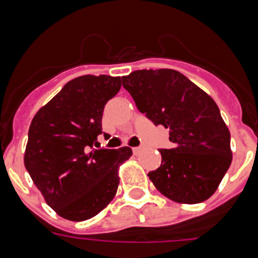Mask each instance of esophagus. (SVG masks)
<instances>
[{"label": "esophagus", "mask_w": 258, "mask_h": 258, "mask_svg": "<svg viewBox=\"0 0 258 258\" xmlns=\"http://www.w3.org/2000/svg\"><path fill=\"white\" fill-rule=\"evenodd\" d=\"M141 151H142V147H134V149H133V152H134V154H136V155L140 154Z\"/></svg>", "instance_id": "obj_1"}]
</instances>
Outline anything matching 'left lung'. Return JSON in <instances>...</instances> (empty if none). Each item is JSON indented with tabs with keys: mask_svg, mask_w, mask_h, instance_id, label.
I'll return each mask as SVG.
<instances>
[{
	"mask_svg": "<svg viewBox=\"0 0 258 258\" xmlns=\"http://www.w3.org/2000/svg\"><path fill=\"white\" fill-rule=\"evenodd\" d=\"M137 108L169 129L173 149L159 150L161 165L149 173L164 197L198 204L216 192L232 160L230 132L216 102L178 71H134L122 77Z\"/></svg>",
	"mask_w": 258,
	"mask_h": 258,
	"instance_id": "1",
	"label": "left lung"
}]
</instances>
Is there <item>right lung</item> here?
I'll list each match as a JSON object with an SVG mask.
<instances>
[{"label": "right lung", "instance_id": "right-lung-1", "mask_svg": "<svg viewBox=\"0 0 258 258\" xmlns=\"http://www.w3.org/2000/svg\"><path fill=\"white\" fill-rule=\"evenodd\" d=\"M120 88V77H76L32 120L24 165L47 206L66 220L94 217L116 195L118 168L132 149H90L102 134L104 106Z\"/></svg>", "mask_w": 258, "mask_h": 258}]
</instances>
